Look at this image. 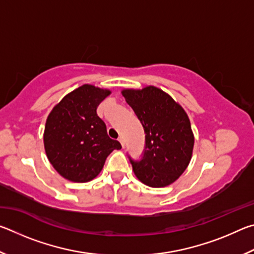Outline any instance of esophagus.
Instances as JSON below:
<instances>
[{"label": "esophagus", "instance_id": "obj_1", "mask_svg": "<svg viewBox=\"0 0 254 254\" xmlns=\"http://www.w3.org/2000/svg\"><path fill=\"white\" fill-rule=\"evenodd\" d=\"M119 141H120V143H121L122 148H124V139H123L122 136H120V137H119Z\"/></svg>", "mask_w": 254, "mask_h": 254}]
</instances>
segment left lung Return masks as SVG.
I'll return each mask as SVG.
<instances>
[{
  "mask_svg": "<svg viewBox=\"0 0 254 254\" xmlns=\"http://www.w3.org/2000/svg\"><path fill=\"white\" fill-rule=\"evenodd\" d=\"M122 95L145 133L141 160L128 157L133 171L147 186H168L182 176L191 159L195 140L188 115L173 97L154 86L123 89Z\"/></svg>",
  "mask_w": 254,
  "mask_h": 254,
  "instance_id": "obj_1",
  "label": "left lung"
}]
</instances>
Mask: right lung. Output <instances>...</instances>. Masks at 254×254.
Returning <instances> with one entry per match:
<instances>
[{"mask_svg": "<svg viewBox=\"0 0 254 254\" xmlns=\"http://www.w3.org/2000/svg\"><path fill=\"white\" fill-rule=\"evenodd\" d=\"M111 94L85 84L56 105L47 119L44 143L49 161L60 176L74 183H87L101 173L119 141L107 135L106 126L96 113Z\"/></svg>", "mask_w": 254, "mask_h": 254, "instance_id": "right-lung-1", "label": "right lung"}]
</instances>
